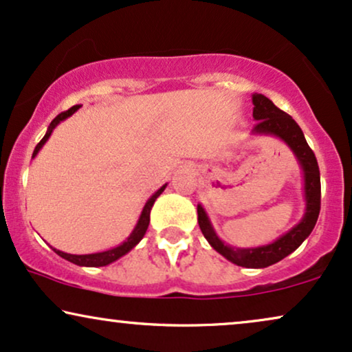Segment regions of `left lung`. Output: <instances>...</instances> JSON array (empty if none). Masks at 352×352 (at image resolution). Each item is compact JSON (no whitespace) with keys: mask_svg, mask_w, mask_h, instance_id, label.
Wrapping results in <instances>:
<instances>
[{"mask_svg":"<svg viewBox=\"0 0 352 352\" xmlns=\"http://www.w3.org/2000/svg\"><path fill=\"white\" fill-rule=\"evenodd\" d=\"M253 126L252 135H265L274 136L281 140L283 143L289 146L292 154L296 155L297 162L302 168L304 175V198H305V212L302 216L299 224H296L291 230L283 234L281 237L276 239L268 245L253 247V248H239L228 245L226 242L217 237L211 221L204 211L201 204H198V224L199 229L208 240L209 245L217 253H221L230 263L243 266V268H266V266L278 263L283 258L291 255L300 243L309 237L315 224H317L320 214V198H322V190H320V170L317 157L314 151L307 144L304 133L300 126L283 110H279L268 97L263 94H253Z\"/></svg>","mask_w":352,"mask_h":352,"instance_id":"1","label":"left lung"}]
</instances>
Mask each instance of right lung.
<instances>
[{
	"mask_svg": "<svg viewBox=\"0 0 352 352\" xmlns=\"http://www.w3.org/2000/svg\"><path fill=\"white\" fill-rule=\"evenodd\" d=\"M79 107L81 105H73L71 107L69 110H66V112H61L60 115H56L55 118H53V122L50 123V126H48V130L45 133V136L42 138V141L35 146L34 149V154H32V159L35 157V155L38 154V151L43 148V144L47 143L48 138H50V135L53 133V130L60 124L63 120H66L68 117H71L74 112H78ZM166 185H162L161 188H159L157 191H154L153 195H151L148 201H146L143 211H141L140 214V219H138L135 229L131 230V234L128 235L126 240H124L123 243H120V245L113 247V248H109V250H104V252H97V253H89V255H71V253H66V252H61V250H56V248H53L55 250L56 255H60L61 258H65V260L71 261V263L78 265V266H107L110 263H113V261H117L118 258H122L123 255H126L128 252L133 250L138 243L141 242V239L144 237L146 230H148V226H149V216H151V209H153V204L155 199H157L159 197H161V193L164 190H166Z\"/></svg>",
	"mask_w": 352,
	"mask_h": 352,
	"instance_id": "1",
	"label": "right lung"
}]
</instances>
